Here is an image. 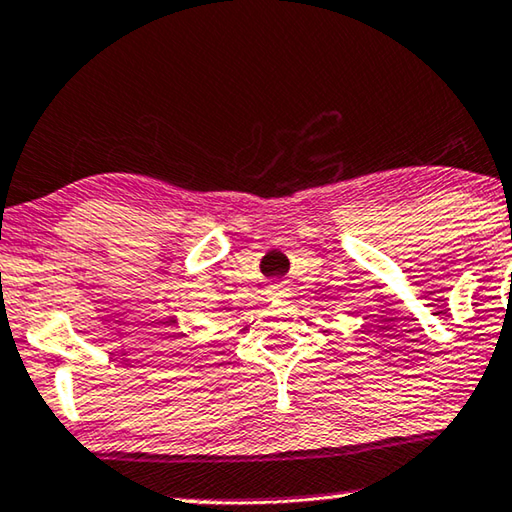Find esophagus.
<instances>
[{
  "label": "esophagus",
  "instance_id": "esophagus-1",
  "mask_svg": "<svg viewBox=\"0 0 512 512\" xmlns=\"http://www.w3.org/2000/svg\"><path fill=\"white\" fill-rule=\"evenodd\" d=\"M282 292H285V285H282V282H273V285L269 287V294H273V296H278Z\"/></svg>",
  "mask_w": 512,
  "mask_h": 512
}]
</instances>
